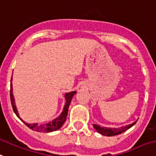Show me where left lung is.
<instances>
[{"label":"left lung","instance_id":"8db88e82","mask_svg":"<svg viewBox=\"0 0 156 156\" xmlns=\"http://www.w3.org/2000/svg\"><path fill=\"white\" fill-rule=\"evenodd\" d=\"M136 123V121L135 122H133L131 124L126 125L125 126H122L119 128H109V127H102V126L97 125V124H93L94 127L96 131H98V133L102 134L104 136H114V135H119L122 134V132L126 131V130H128L129 128H131V126H134Z\"/></svg>","mask_w":156,"mask_h":156}]
</instances>
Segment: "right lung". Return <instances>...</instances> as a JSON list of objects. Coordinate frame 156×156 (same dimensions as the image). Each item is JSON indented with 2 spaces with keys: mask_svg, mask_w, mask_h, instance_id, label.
Returning <instances> with one entry per match:
<instances>
[{
  "mask_svg": "<svg viewBox=\"0 0 156 156\" xmlns=\"http://www.w3.org/2000/svg\"><path fill=\"white\" fill-rule=\"evenodd\" d=\"M11 82H12V78H11ZM76 94V91H71L69 93H66L65 94V98H66V104L65 107L63 108L62 112L61 113V115L58 116V118H56L55 119H54L51 122H48V123L45 124H38V123H26L25 122H24L23 120L21 119L20 116H19V114L17 112V110H16V105H15L14 102V98H13V94H12V82H11V85H10V99H11V104H12V109H13V111L14 113L16 114V115L20 119L24 122V123L26 125V126L30 128L33 131H38V132H52V131H57L58 129H60L62 127L65 121L66 120V116L67 114H68V108L69 107V104L71 102L72 98L74 97V95Z\"/></svg>",
  "mask_w": 156,
  "mask_h": 156,
  "instance_id": "right-lung-1",
  "label": "right lung"
}]
</instances>
